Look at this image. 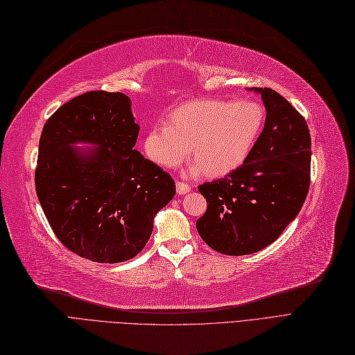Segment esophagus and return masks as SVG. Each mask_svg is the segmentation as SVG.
<instances>
[{
    "label": "esophagus",
    "instance_id": "1",
    "mask_svg": "<svg viewBox=\"0 0 355 355\" xmlns=\"http://www.w3.org/2000/svg\"><path fill=\"white\" fill-rule=\"evenodd\" d=\"M191 190V187L187 184V182H182V181H177V193L178 194H186Z\"/></svg>",
    "mask_w": 355,
    "mask_h": 355
}]
</instances>
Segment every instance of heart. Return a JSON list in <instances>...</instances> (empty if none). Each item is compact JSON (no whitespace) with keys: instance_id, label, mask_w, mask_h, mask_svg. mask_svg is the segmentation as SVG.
I'll list each match as a JSON object with an SVG mask.
<instances>
[{"instance_id":"b5f03b06","label":"heart","mask_w":355,"mask_h":355,"mask_svg":"<svg viewBox=\"0 0 355 355\" xmlns=\"http://www.w3.org/2000/svg\"><path fill=\"white\" fill-rule=\"evenodd\" d=\"M264 123L266 110L255 100H193L169 113V125L147 131L144 152L162 168L180 165L190 152V174L221 177L252 153Z\"/></svg>"}]
</instances>
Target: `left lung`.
<instances>
[{
    "label": "left lung",
    "instance_id": "left-lung-1",
    "mask_svg": "<svg viewBox=\"0 0 355 355\" xmlns=\"http://www.w3.org/2000/svg\"><path fill=\"white\" fill-rule=\"evenodd\" d=\"M261 94L267 118L252 153L224 178L199 186L208 208L196 223L203 242L224 255L255 254L277 240L300 214L310 189L311 137L291 103Z\"/></svg>",
    "mask_w": 355,
    "mask_h": 355
}]
</instances>
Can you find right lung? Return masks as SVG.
<instances>
[{
	"label": "right lung",
	"mask_w": 355,
	"mask_h": 355,
	"mask_svg": "<svg viewBox=\"0 0 355 355\" xmlns=\"http://www.w3.org/2000/svg\"><path fill=\"white\" fill-rule=\"evenodd\" d=\"M139 131L131 98L107 91L69 100L45 122L37 196L73 254L103 264L134 258L150 239L156 214L175 196L171 175L134 148Z\"/></svg>",
	"instance_id": "obj_1"
}]
</instances>
